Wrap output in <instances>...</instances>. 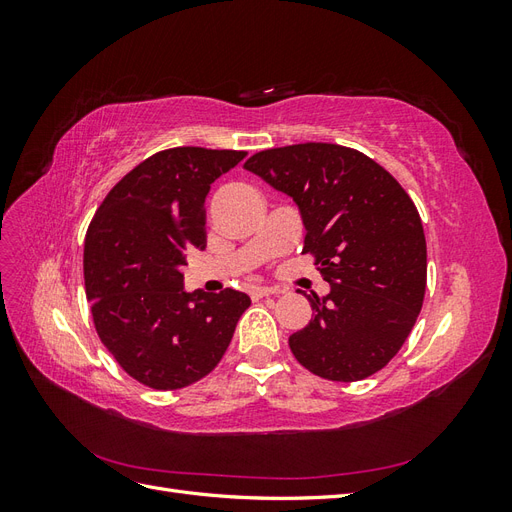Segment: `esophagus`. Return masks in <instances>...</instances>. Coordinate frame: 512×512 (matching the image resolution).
Listing matches in <instances>:
<instances>
[{"label":"esophagus","instance_id":"esophagus-1","mask_svg":"<svg viewBox=\"0 0 512 512\" xmlns=\"http://www.w3.org/2000/svg\"><path fill=\"white\" fill-rule=\"evenodd\" d=\"M250 294L254 299H262V297H271V294H280V290L269 288V286H252Z\"/></svg>","mask_w":512,"mask_h":512}]
</instances>
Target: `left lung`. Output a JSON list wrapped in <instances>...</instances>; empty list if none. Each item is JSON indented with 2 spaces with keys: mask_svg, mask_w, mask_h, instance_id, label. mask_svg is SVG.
<instances>
[{
  "mask_svg": "<svg viewBox=\"0 0 512 512\" xmlns=\"http://www.w3.org/2000/svg\"><path fill=\"white\" fill-rule=\"evenodd\" d=\"M245 168L299 205L303 252L331 284L327 297H307L314 316L288 339L294 359L333 382L376 374L425 299L427 243L412 198L378 162L333 143L265 149Z\"/></svg>",
  "mask_w": 512,
  "mask_h": 512,
  "instance_id": "1",
  "label": "left lung"
}]
</instances>
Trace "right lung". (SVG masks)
I'll return each mask as SVG.
<instances>
[{
    "mask_svg": "<svg viewBox=\"0 0 512 512\" xmlns=\"http://www.w3.org/2000/svg\"><path fill=\"white\" fill-rule=\"evenodd\" d=\"M247 156L173 147L106 194L85 235V292L100 342L130 378L175 391L211 374L250 307L247 294L185 292V252L207 245L211 183Z\"/></svg>",
    "mask_w": 512,
    "mask_h": 512,
    "instance_id": "obj_1",
    "label": "right lung"
}]
</instances>
